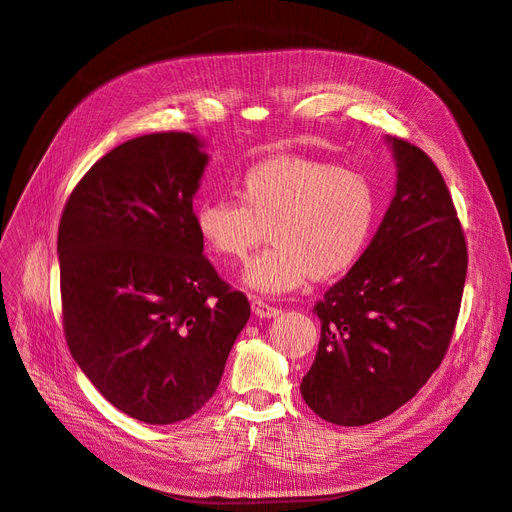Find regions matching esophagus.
<instances>
[{"instance_id":"esophagus-1","label":"esophagus","mask_w":512,"mask_h":512,"mask_svg":"<svg viewBox=\"0 0 512 512\" xmlns=\"http://www.w3.org/2000/svg\"><path fill=\"white\" fill-rule=\"evenodd\" d=\"M251 309H253V313L257 315V317H276V315H279L281 311L279 309H276V306H270L266 300H261V298H253V302H251Z\"/></svg>"}]
</instances>
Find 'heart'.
Here are the masks:
<instances>
[{"instance_id": "b5f03b06", "label": "heart", "mask_w": 512, "mask_h": 512, "mask_svg": "<svg viewBox=\"0 0 512 512\" xmlns=\"http://www.w3.org/2000/svg\"><path fill=\"white\" fill-rule=\"evenodd\" d=\"M379 197L369 175L304 156L259 160L238 180V199L214 197L195 208L199 238L223 261H242L266 238L242 283L266 296L328 281L367 251Z\"/></svg>"}]
</instances>
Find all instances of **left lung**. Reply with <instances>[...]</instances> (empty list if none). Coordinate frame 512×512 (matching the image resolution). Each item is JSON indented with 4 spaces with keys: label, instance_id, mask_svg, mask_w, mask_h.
<instances>
[{
    "label": "left lung",
    "instance_id": "8db88e82",
    "mask_svg": "<svg viewBox=\"0 0 512 512\" xmlns=\"http://www.w3.org/2000/svg\"><path fill=\"white\" fill-rule=\"evenodd\" d=\"M397 188L367 251L315 304L321 339L300 392L332 425L382 420L427 384L446 356L467 272V246L440 169L386 137Z\"/></svg>",
    "mask_w": 512,
    "mask_h": 512
}]
</instances>
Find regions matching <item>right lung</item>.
I'll use <instances>...</instances> for the list:
<instances>
[{
    "label": "right lung",
    "mask_w": 512,
    "mask_h": 512,
    "mask_svg": "<svg viewBox=\"0 0 512 512\" xmlns=\"http://www.w3.org/2000/svg\"><path fill=\"white\" fill-rule=\"evenodd\" d=\"M203 148L191 133L118 145L75 186L57 233L70 354L102 397L148 425L210 401L251 317L203 257Z\"/></svg>",
    "instance_id": "right-lung-1"
}]
</instances>
